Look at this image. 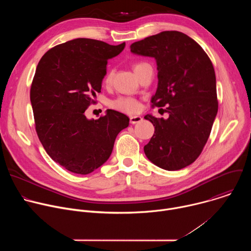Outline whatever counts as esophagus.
<instances>
[{"instance_id": "obj_1", "label": "esophagus", "mask_w": 251, "mask_h": 251, "mask_svg": "<svg viewBox=\"0 0 251 251\" xmlns=\"http://www.w3.org/2000/svg\"><path fill=\"white\" fill-rule=\"evenodd\" d=\"M143 120V118L141 117V116H131L130 117V123L131 124H136V123H139V122H141Z\"/></svg>"}]
</instances>
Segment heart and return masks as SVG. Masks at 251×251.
<instances>
[{"instance_id": "obj_1", "label": "heart", "mask_w": 251, "mask_h": 251, "mask_svg": "<svg viewBox=\"0 0 251 251\" xmlns=\"http://www.w3.org/2000/svg\"><path fill=\"white\" fill-rule=\"evenodd\" d=\"M147 63L145 62H138L133 66V69L135 71V74H137L138 71L144 66ZM112 78V73H109L108 75H106L105 77V82L109 83L110 80ZM110 106L112 108L122 111V112H126V113H135L137 111H139L140 109V104L139 102L132 97H127V96H120L114 100H112L110 102Z\"/></svg>"}]
</instances>
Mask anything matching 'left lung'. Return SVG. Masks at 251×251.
<instances>
[{
    "mask_svg": "<svg viewBox=\"0 0 251 251\" xmlns=\"http://www.w3.org/2000/svg\"><path fill=\"white\" fill-rule=\"evenodd\" d=\"M131 52L153 57L158 87L151 101L166 107L167 119L147 114L155 133L144 152L156 166L181 170L196 161L209 137L218 114L217 80L212 63L189 35L166 30L130 46Z\"/></svg>",
    "mask_w": 251,
    "mask_h": 251,
    "instance_id": "8db88e82",
    "label": "left lung"
}]
</instances>
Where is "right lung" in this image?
Masks as SVG:
<instances>
[{
	"label": "right lung",
	"instance_id": "add662e5",
	"mask_svg": "<svg viewBox=\"0 0 251 251\" xmlns=\"http://www.w3.org/2000/svg\"><path fill=\"white\" fill-rule=\"evenodd\" d=\"M124 48L75 39L47 51L37 66L30 87L35 130L49 156L69 172L87 175L102 166L129 125L125 114L112 109L96 120L85 116L101 92L107 60Z\"/></svg>",
	"mask_w": 251,
	"mask_h": 251
}]
</instances>
